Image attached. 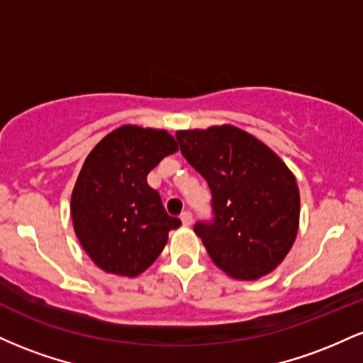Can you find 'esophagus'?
I'll return each instance as SVG.
<instances>
[{
	"label": "esophagus",
	"mask_w": 363,
	"mask_h": 363,
	"mask_svg": "<svg viewBox=\"0 0 363 363\" xmlns=\"http://www.w3.org/2000/svg\"><path fill=\"white\" fill-rule=\"evenodd\" d=\"M181 220H182V223L186 225V227H189V225L193 223V213H191L189 210H184L181 213Z\"/></svg>",
	"instance_id": "1"
}]
</instances>
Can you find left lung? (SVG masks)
Masks as SVG:
<instances>
[{
    "instance_id": "left-lung-1",
    "label": "left lung",
    "mask_w": 363,
    "mask_h": 363,
    "mask_svg": "<svg viewBox=\"0 0 363 363\" xmlns=\"http://www.w3.org/2000/svg\"><path fill=\"white\" fill-rule=\"evenodd\" d=\"M181 153L211 191V218L194 223L208 254L237 280H257L283 261L297 237L295 177L252 135L234 126L177 131Z\"/></svg>"
}]
</instances>
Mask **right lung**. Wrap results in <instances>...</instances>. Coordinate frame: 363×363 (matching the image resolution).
Here are the masks:
<instances>
[{
    "mask_svg": "<svg viewBox=\"0 0 363 363\" xmlns=\"http://www.w3.org/2000/svg\"><path fill=\"white\" fill-rule=\"evenodd\" d=\"M174 152L177 143L167 131L121 126L86 157L72 196V218L83 249L104 272H145L181 225L147 182L150 170Z\"/></svg>",
    "mask_w": 363,
    "mask_h": 363,
    "instance_id": "1",
    "label": "right lung"
}]
</instances>
